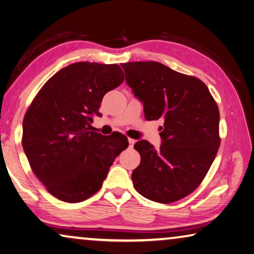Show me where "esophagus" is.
<instances>
[{"label": "esophagus", "mask_w": 254, "mask_h": 254, "mask_svg": "<svg viewBox=\"0 0 254 254\" xmlns=\"http://www.w3.org/2000/svg\"><path fill=\"white\" fill-rule=\"evenodd\" d=\"M128 143H129V146H130V147H132V146H134V144L136 143V140H135V139H132V138H128Z\"/></svg>", "instance_id": "1"}]
</instances>
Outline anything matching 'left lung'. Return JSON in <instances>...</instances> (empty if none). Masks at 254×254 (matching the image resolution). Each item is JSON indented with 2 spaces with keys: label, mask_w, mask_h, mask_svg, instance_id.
Segmentation results:
<instances>
[{
  "label": "left lung",
  "mask_w": 254,
  "mask_h": 254,
  "mask_svg": "<svg viewBox=\"0 0 254 254\" xmlns=\"http://www.w3.org/2000/svg\"><path fill=\"white\" fill-rule=\"evenodd\" d=\"M126 82L144 105L147 120H164L162 144L138 140L140 164L131 174L137 192L150 201L173 203L201 184L220 147V113L201 80L156 61L122 64Z\"/></svg>",
  "instance_id": "8db88e82"
}]
</instances>
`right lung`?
<instances>
[{
    "label": "right lung",
    "instance_id": "1",
    "mask_svg": "<svg viewBox=\"0 0 254 254\" xmlns=\"http://www.w3.org/2000/svg\"><path fill=\"white\" fill-rule=\"evenodd\" d=\"M117 64L75 62L52 75L23 119V146L35 176L53 196L79 203L100 190L128 138L91 131L107 92L124 81Z\"/></svg>",
    "mask_w": 254,
    "mask_h": 254
}]
</instances>
